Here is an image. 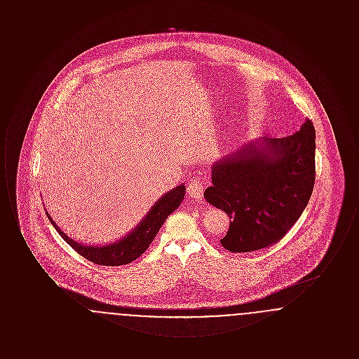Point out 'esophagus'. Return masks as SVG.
Here are the masks:
<instances>
[{"instance_id": "1", "label": "esophagus", "mask_w": 359, "mask_h": 359, "mask_svg": "<svg viewBox=\"0 0 359 359\" xmlns=\"http://www.w3.org/2000/svg\"><path fill=\"white\" fill-rule=\"evenodd\" d=\"M203 189L205 186L203 183L201 182V177L199 176H194L189 179L187 184V194L195 201H202L203 198Z\"/></svg>"}]
</instances>
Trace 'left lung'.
Returning <instances> with one entry per match:
<instances>
[{
  "label": "left lung",
  "instance_id": "obj_1",
  "mask_svg": "<svg viewBox=\"0 0 359 359\" xmlns=\"http://www.w3.org/2000/svg\"><path fill=\"white\" fill-rule=\"evenodd\" d=\"M315 128L307 120L283 138L262 137L218 160L205 201L230 218L221 239L231 253L269 248L307 207L315 183Z\"/></svg>",
  "mask_w": 359,
  "mask_h": 359
}]
</instances>
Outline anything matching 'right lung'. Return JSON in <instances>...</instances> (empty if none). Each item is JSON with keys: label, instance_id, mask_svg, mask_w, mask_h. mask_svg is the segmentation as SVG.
Segmentation results:
<instances>
[{"label": "right lung", "instance_id": "1", "mask_svg": "<svg viewBox=\"0 0 359 359\" xmlns=\"http://www.w3.org/2000/svg\"><path fill=\"white\" fill-rule=\"evenodd\" d=\"M186 187L180 184L176 188H172L167 194H164L154 207L148 211L144 219L137 224L136 227L123 238L118 239L117 242L103 245V246H90L79 243L72 238H69L66 233L60 230V227L52 219L51 215L46 211L50 222L59 233V236L65 239L69 246L78 252L86 259L106 266H120L126 265L135 261L141 256L152 243L156 234L158 233L160 227L164 224L168 215L172 214L184 199Z\"/></svg>", "mask_w": 359, "mask_h": 359}]
</instances>
